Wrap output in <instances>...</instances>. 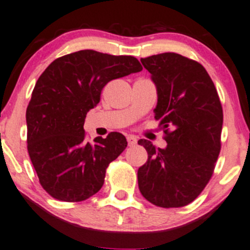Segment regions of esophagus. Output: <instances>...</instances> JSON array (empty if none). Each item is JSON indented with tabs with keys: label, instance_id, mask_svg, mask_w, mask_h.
Returning <instances> with one entry per match:
<instances>
[{
	"label": "esophagus",
	"instance_id": "34e87169",
	"mask_svg": "<svg viewBox=\"0 0 250 250\" xmlns=\"http://www.w3.org/2000/svg\"><path fill=\"white\" fill-rule=\"evenodd\" d=\"M127 144L128 146H134L137 144V138L134 136H127Z\"/></svg>",
	"mask_w": 250,
	"mask_h": 250
}]
</instances>
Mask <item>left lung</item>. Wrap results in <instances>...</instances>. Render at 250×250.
I'll return each mask as SVG.
<instances>
[{
	"label": "left lung",
	"mask_w": 250,
	"mask_h": 250,
	"mask_svg": "<svg viewBox=\"0 0 250 250\" xmlns=\"http://www.w3.org/2000/svg\"><path fill=\"white\" fill-rule=\"evenodd\" d=\"M152 75L158 103L155 119L165 148L140 139L147 161L138 169V187L150 203L181 208L195 201L209 183L221 151L223 110L203 66L177 53L140 59Z\"/></svg>",
	"instance_id": "8db88e82"
}]
</instances>
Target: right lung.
<instances>
[{"mask_svg": "<svg viewBox=\"0 0 250 250\" xmlns=\"http://www.w3.org/2000/svg\"><path fill=\"white\" fill-rule=\"evenodd\" d=\"M142 69L134 57L85 49L55 59L40 75L26 112L27 148L53 198L81 202L102 189L106 169L127 142L119 132L89 142L86 114L108 81Z\"/></svg>", "mask_w": 250, "mask_h": 250, "instance_id": "right-lung-1", "label": "right lung"}]
</instances>
